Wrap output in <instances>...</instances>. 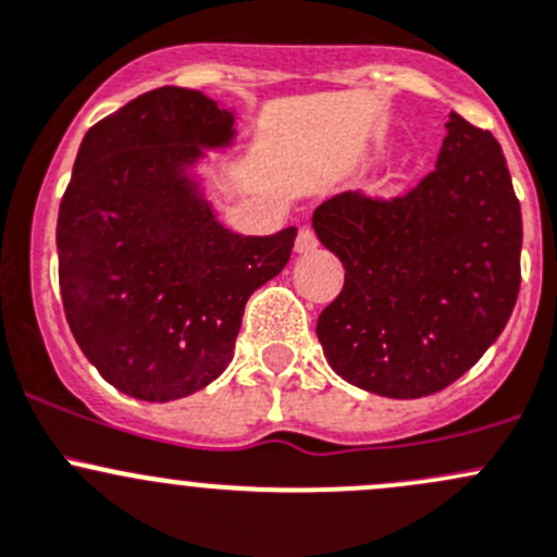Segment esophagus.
Segmentation results:
<instances>
[{
  "label": "esophagus",
  "mask_w": 557,
  "mask_h": 557,
  "mask_svg": "<svg viewBox=\"0 0 557 557\" xmlns=\"http://www.w3.org/2000/svg\"><path fill=\"white\" fill-rule=\"evenodd\" d=\"M318 247V234L310 226L299 228V237H296V252H312Z\"/></svg>",
  "instance_id": "esophagus-1"
}]
</instances>
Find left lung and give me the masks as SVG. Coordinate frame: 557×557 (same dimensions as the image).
I'll return each mask as SVG.
<instances>
[{
	"instance_id": "8db88e82",
	"label": "left lung",
	"mask_w": 557,
	"mask_h": 557,
	"mask_svg": "<svg viewBox=\"0 0 557 557\" xmlns=\"http://www.w3.org/2000/svg\"><path fill=\"white\" fill-rule=\"evenodd\" d=\"M345 267L320 312L329 367L387 398L440 393L498 339L520 290L522 215L491 132L450 112L436 170L407 194L347 190L314 210Z\"/></svg>"
}]
</instances>
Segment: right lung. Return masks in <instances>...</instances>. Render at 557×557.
I'll return each mask as SVG.
<instances>
[{
  "mask_svg": "<svg viewBox=\"0 0 557 557\" xmlns=\"http://www.w3.org/2000/svg\"><path fill=\"white\" fill-rule=\"evenodd\" d=\"M234 112L164 86L88 128L59 207V285L88 361L143 401L190 396L234 358L247 299L283 272L296 226L243 237L190 180Z\"/></svg>",
  "mask_w": 557,
  "mask_h": 557,
  "instance_id": "right-lung-1",
  "label": "right lung"
}]
</instances>
